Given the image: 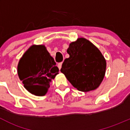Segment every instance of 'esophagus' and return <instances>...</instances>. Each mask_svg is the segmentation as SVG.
<instances>
[{
  "label": "esophagus",
  "instance_id": "34e87169",
  "mask_svg": "<svg viewBox=\"0 0 130 130\" xmlns=\"http://www.w3.org/2000/svg\"><path fill=\"white\" fill-rule=\"evenodd\" d=\"M61 65H62V62H60L58 63V69H60V70L61 68Z\"/></svg>",
  "mask_w": 130,
  "mask_h": 130
}]
</instances>
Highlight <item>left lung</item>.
<instances>
[{
  "label": "left lung",
  "mask_w": 130,
  "mask_h": 130,
  "mask_svg": "<svg viewBox=\"0 0 130 130\" xmlns=\"http://www.w3.org/2000/svg\"><path fill=\"white\" fill-rule=\"evenodd\" d=\"M70 57L64 60L60 71L80 91L98 88L106 73V61L99 50L84 38L72 42L67 49Z\"/></svg>",
  "instance_id": "1"
}]
</instances>
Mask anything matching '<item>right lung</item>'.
<instances>
[{"mask_svg":"<svg viewBox=\"0 0 130 130\" xmlns=\"http://www.w3.org/2000/svg\"><path fill=\"white\" fill-rule=\"evenodd\" d=\"M54 59L44 45H32L20 59L18 73L24 87L38 96L46 94L52 79L58 73Z\"/></svg>","mask_w":130,"mask_h":130,"instance_id":"1","label":"right lung"}]
</instances>
